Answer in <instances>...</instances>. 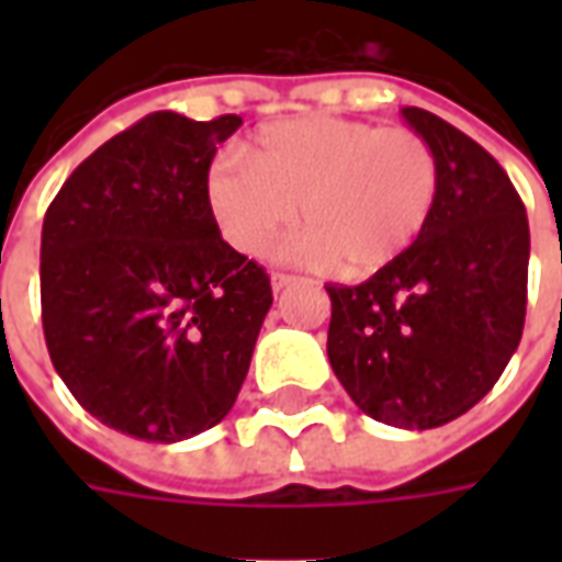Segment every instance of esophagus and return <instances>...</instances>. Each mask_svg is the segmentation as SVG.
I'll return each instance as SVG.
<instances>
[{"instance_id":"1","label":"esophagus","mask_w":562,"mask_h":562,"mask_svg":"<svg viewBox=\"0 0 562 562\" xmlns=\"http://www.w3.org/2000/svg\"><path fill=\"white\" fill-rule=\"evenodd\" d=\"M292 282H297V277H292V273H280V270H277V273L270 277V285H273V292H282V289H289Z\"/></svg>"}]
</instances>
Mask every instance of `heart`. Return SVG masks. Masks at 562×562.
<instances>
[{"label": "heart", "instance_id": "b5f03b06", "mask_svg": "<svg viewBox=\"0 0 562 562\" xmlns=\"http://www.w3.org/2000/svg\"><path fill=\"white\" fill-rule=\"evenodd\" d=\"M204 201L222 237L244 256H270L297 225L306 256L337 277H370L413 249L439 201V159L413 128L346 116H297L258 128L246 159L220 153Z\"/></svg>", "mask_w": 562, "mask_h": 562}]
</instances>
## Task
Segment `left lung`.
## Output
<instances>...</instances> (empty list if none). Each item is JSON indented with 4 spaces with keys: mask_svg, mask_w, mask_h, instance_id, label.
<instances>
[{
    "mask_svg": "<svg viewBox=\"0 0 562 562\" xmlns=\"http://www.w3.org/2000/svg\"><path fill=\"white\" fill-rule=\"evenodd\" d=\"M401 114L439 159L434 220L391 268L325 285L328 358L361 413L430 430L482 401L518 349L530 225L487 149L430 111Z\"/></svg>",
    "mask_w": 562,
    "mask_h": 562,
    "instance_id": "8db88e82",
    "label": "left lung"
}]
</instances>
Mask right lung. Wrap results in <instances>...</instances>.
<instances>
[{
  "mask_svg": "<svg viewBox=\"0 0 562 562\" xmlns=\"http://www.w3.org/2000/svg\"><path fill=\"white\" fill-rule=\"evenodd\" d=\"M240 123L144 116L80 161L47 207V352L75 401L120 434L189 439L232 413L244 385L273 294L204 201V171Z\"/></svg>",
  "mask_w": 562,
  "mask_h": 562,
  "instance_id": "add662e5",
  "label": "right lung"
}]
</instances>
